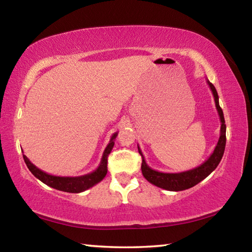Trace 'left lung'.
Returning a JSON list of instances; mask_svg holds the SVG:
<instances>
[{"label": "left lung", "mask_w": 252, "mask_h": 252, "mask_svg": "<svg viewBox=\"0 0 252 252\" xmlns=\"http://www.w3.org/2000/svg\"><path fill=\"white\" fill-rule=\"evenodd\" d=\"M207 83L209 85V88H210L213 97H215V103L220 118L221 127H220V136L215 150H213L211 156L209 157L202 164H200L197 168L188 170V171H182L178 173H165V172L157 171V170H153L147 164V162L144 160V157L142 155L141 149H140L138 146L139 153L142 157L141 170H142L143 177L146 178L149 182L152 183V185L159 187L161 189L169 190V191H182V190L189 189V188H192L195 185H198L199 182H201L203 179H206L209 174L213 171V170L218 167L221 159H222L224 148H225L224 117H223L222 109H221L219 105V96H218V93H217L215 85H213L209 80H207Z\"/></svg>", "instance_id": "1"}]
</instances>
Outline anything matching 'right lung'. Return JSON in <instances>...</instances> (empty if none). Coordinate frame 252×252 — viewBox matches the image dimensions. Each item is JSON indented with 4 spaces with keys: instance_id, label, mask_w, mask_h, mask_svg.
I'll return each mask as SVG.
<instances>
[{
    "instance_id": "obj_1",
    "label": "right lung",
    "mask_w": 252,
    "mask_h": 252,
    "mask_svg": "<svg viewBox=\"0 0 252 252\" xmlns=\"http://www.w3.org/2000/svg\"><path fill=\"white\" fill-rule=\"evenodd\" d=\"M118 135V132L113 133L111 136L110 142L108 146L104 149L103 155H102V159L94 171L91 173L84 174V176L80 177H58V176H52V174H49L44 171H42L41 169L35 167L31 161H30L27 156H23V159L25 161V164L28 165L30 171L36 179H39L40 181L45 183L46 186L51 188H54V189L64 191V192H71V193H80L83 192V191L90 189L93 186H95L96 183H99L104 179L106 176V172H108V157L110 152L112 151L113 146H114V140H116Z\"/></svg>"
}]
</instances>
